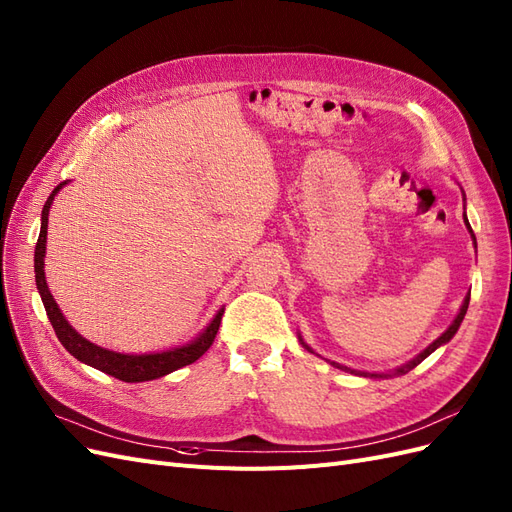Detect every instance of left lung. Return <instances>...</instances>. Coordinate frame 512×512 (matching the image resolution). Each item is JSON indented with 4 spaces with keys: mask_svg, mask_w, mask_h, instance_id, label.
Wrapping results in <instances>:
<instances>
[{
    "mask_svg": "<svg viewBox=\"0 0 512 512\" xmlns=\"http://www.w3.org/2000/svg\"><path fill=\"white\" fill-rule=\"evenodd\" d=\"M464 217H466V214H464ZM466 221V227H468V232H470V236H472V240H474V246H476V238H474V232H472V227H470V223H468V219H464ZM468 304H470V295H466V298H464V304H461V308H459V312H457V317L453 319V323L447 327V329H444V334L440 336V338H436L430 346H427V349L425 351H421L415 359H410L408 361V364H404V366H400L398 370H395L393 374H376V372H359V370H351V368H346V366H340V364H336V361H329V364H332L334 368H340V370H346V372H355V374H361V376H370V378H387V376H402V374H406V372H410L412 368H417L419 364H421V361L427 357V355H432L436 349H438V346H442V344H447L455 334H457V329H459V325H461V321H464V317H466V310H468ZM300 342L304 344V340L300 338ZM306 346V349L310 351V353H315V351H312L310 349V346L308 344H304Z\"/></svg>",
    "mask_w": 512,
    "mask_h": 512,
    "instance_id": "8db88e82",
    "label": "left lung"
}]
</instances>
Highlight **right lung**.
Listing matches in <instances>:
<instances>
[{
	"instance_id": "obj_1",
	"label": "right lung",
	"mask_w": 512,
	"mask_h": 512,
	"mask_svg": "<svg viewBox=\"0 0 512 512\" xmlns=\"http://www.w3.org/2000/svg\"><path fill=\"white\" fill-rule=\"evenodd\" d=\"M65 185H68V180H63V183H59L53 189V193L48 195V200H46V204L42 208V227H40V236H38V244H36V255H34V270H36L38 293H40L42 304L46 308L48 321H51L59 342L63 344V349L68 351L70 355H74L78 361H82V364H87V366L100 370V372H106V374L119 378V381H125V383L153 381V378L166 376V374H170V372H174L178 368L193 364L195 359H200L210 349V344L214 342V336H217V332H219V325H221L225 308L217 310V315L212 317V321L191 342H187L183 346H174V349H170V351L144 353V355H125V353L102 349V346H97V344L89 342L87 338H82L76 332V329L68 321H65L61 308L57 306L51 291H48L46 276H44L48 212H51V204L55 200V195Z\"/></svg>"
}]
</instances>
